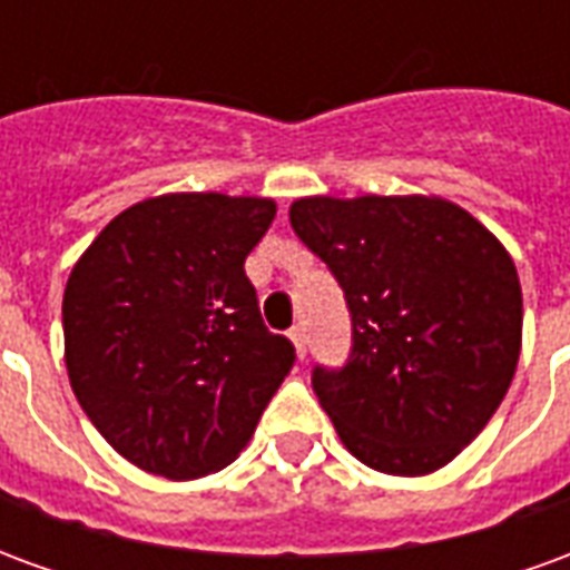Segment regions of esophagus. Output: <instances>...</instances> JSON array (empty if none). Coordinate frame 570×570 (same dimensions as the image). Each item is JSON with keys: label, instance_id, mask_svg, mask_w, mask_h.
I'll list each match as a JSON object with an SVG mask.
<instances>
[{"label": "esophagus", "instance_id": "34e87169", "mask_svg": "<svg viewBox=\"0 0 570 570\" xmlns=\"http://www.w3.org/2000/svg\"><path fill=\"white\" fill-rule=\"evenodd\" d=\"M289 342L296 345V357L305 360V354H308V338H305V330H302V326H293V330H289Z\"/></svg>", "mask_w": 570, "mask_h": 570}]
</instances>
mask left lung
<instances>
[{
    "instance_id": "8db88e82",
    "label": "left lung",
    "mask_w": 570,
    "mask_h": 570,
    "mask_svg": "<svg viewBox=\"0 0 570 570\" xmlns=\"http://www.w3.org/2000/svg\"><path fill=\"white\" fill-rule=\"evenodd\" d=\"M298 240L345 289L354 345L314 394L357 461L424 476L501 406L522 347V286L498 237L428 195L298 198Z\"/></svg>"
}]
</instances>
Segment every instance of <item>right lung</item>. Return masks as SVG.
Segmentation results:
<instances>
[{"mask_svg": "<svg viewBox=\"0 0 570 570\" xmlns=\"http://www.w3.org/2000/svg\"><path fill=\"white\" fill-rule=\"evenodd\" d=\"M274 213L272 198L158 195L118 213L72 265V394L146 473L179 482L232 464L293 370L244 272Z\"/></svg>", "mask_w": 570, "mask_h": 570, "instance_id": "1", "label": "right lung"}]
</instances>
